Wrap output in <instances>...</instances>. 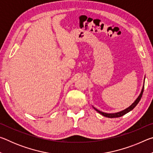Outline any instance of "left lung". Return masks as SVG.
Segmentation results:
<instances>
[{"label":"left lung","instance_id":"obj_1","mask_svg":"<svg viewBox=\"0 0 153 153\" xmlns=\"http://www.w3.org/2000/svg\"><path fill=\"white\" fill-rule=\"evenodd\" d=\"M145 79V77H144ZM144 85H143V87H142V89L141 90V92L140 94V95L138 96V97L136 98L135 101H134L132 104H131L130 106H129V107L126 108V109H124L123 111H120V112H117V113H104L102 112V111H100L99 110L97 109V108H94V107H93V108H94V109L97 111L98 113H99L100 114H101L102 115L105 116V117H108V118H115V117H121V116H123L125 115V114L129 113V111H131V110H133L134 108H135L136 106L138 105V103L139 102L141 98H142V94H143V92H144Z\"/></svg>","mask_w":153,"mask_h":153}]
</instances>
